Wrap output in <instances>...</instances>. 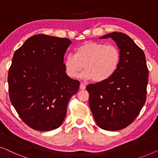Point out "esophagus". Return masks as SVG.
I'll use <instances>...</instances> for the list:
<instances>
[{
  "label": "esophagus",
  "instance_id": "1",
  "mask_svg": "<svg viewBox=\"0 0 158 158\" xmlns=\"http://www.w3.org/2000/svg\"><path fill=\"white\" fill-rule=\"evenodd\" d=\"M80 89L84 90L85 89V85L83 83H81V85H80Z\"/></svg>",
  "mask_w": 158,
  "mask_h": 158
}]
</instances>
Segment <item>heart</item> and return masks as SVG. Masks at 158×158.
I'll use <instances>...</instances> for the list:
<instances>
[{"label":"heart","instance_id":"1","mask_svg":"<svg viewBox=\"0 0 158 158\" xmlns=\"http://www.w3.org/2000/svg\"><path fill=\"white\" fill-rule=\"evenodd\" d=\"M121 60L122 53L117 46L90 41L77 47L75 55L68 54L64 58V66L69 77H77L84 68V78L103 83L117 72Z\"/></svg>","mask_w":158,"mask_h":158}]
</instances>
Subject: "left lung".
<instances>
[{"label":"left lung","mask_w":158,"mask_h":158,"mask_svg":"<svg viewBox=\"0 0 158 158\" xmlns=\"http://www.w3.org/2000/svg\"><path fill=\"white\" fill-rule=\"evenodd\" d=\"M111 37L122 53L117 72L103 83L89 84V106L101 129L120 130L132 123L146 101L149 70L145 55L134 41L122 32H112L101 39Z\"/></svg>","instance_id":"left-lung-1"}]
</instances>
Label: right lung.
<instances>
[{"instance_id":"1","label":"right lung","mask_w":158,"mask_h":158,"mask_svg":"<svg viewBox=\"0 0 158 158\" xmlns=\"http://www.w3.org/2000/svg\"><path fill=\"white\" fill-rule=\"evenodd\" d=\"M71 41L45 34L29 37L14 52L8 74L10 101L27 126L50 131L61 126L80 82L65 73Z\"/></svg>"}]
</instances>
